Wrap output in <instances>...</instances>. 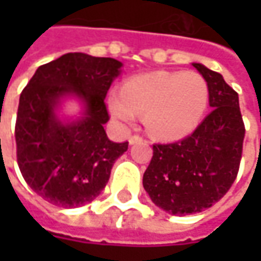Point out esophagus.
I'll list each match as a JSON object with an SVG mask.
<instances>
[{
  "label": "esophagus",
  "mask_w": 261,
  "mask_h": 261,
  "mask_svg": "<svg viewBox=\"0 0 261 261\" xmlns=\"http://www.w3.org/2000/svg\"><path fill=\"white\" fill-rule=\"evenodd\" d=\"M138 142H142V136L139 135H134L129 138V144L134 145V144H138Z\"/></svg>",
  "instance_id": "esophagus-1"
}]
</instances>
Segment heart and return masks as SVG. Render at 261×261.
<instances>
[{
  "label": "heart",
  "instance_id": "obj_1",
  "mask_svg": "<svg viewBox=\"0 0 261 261\" xmlns=\"http://www.w3.org/2000/svg\"><path fill=\"white\" fill-rule=\"evenodd\" d=\"M209 105V87L196 72L156 71L129 78L120 95L109 98L112 115L132 123L144 115V126L158 139H178L193 132Z\"/></svg>",
  "mask_w": 261,
  "mask_h": 261
}]
</instances>
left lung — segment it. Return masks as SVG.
Returning <instances> with one entry per match:
<instances>
[{"label": "left lung", "mask_w": 261, "mask_h": 261, "mask_svg": "<svg viewBox=\"0 0 261 261\" xmlns=\"http://www.w3.org/2000/svg\"><path fill=\"white\" fill-rule=\"evenodd\" d=\"M193 66L207 83L214 110L192 135L154 144L142 180L151 200L171 215L202 212L225 196L238 174L246 135L238 93L221 74Z\"/></svg>", "instance_id": "1"}]
</instances>
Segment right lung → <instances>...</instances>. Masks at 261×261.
Returning a JSON list of instances; mask_svg holds the SVG:
<instances>
[{
	"instance_id": "add662e5",
	"label": "right lung",
	"mask_w": 261,
	"mask_h": 261,
	"mask_svg": "<svg viewBox=\"0 0 261 261\" xmlns=\"http://www.w3.org/2000/svg\"><path fill=\"white\" fill-rule=\"evenodd\" d=\"M122 64L113 58L66 54L39 66L20 94L15 120L17 163L25 183L49 203L78 207L105 189L115 161L127 142H112L103 125L110 116L105 103ZM85 100L86 116L61 124L55 107L62 95Z\"/></svg>"
}]
</instances>
